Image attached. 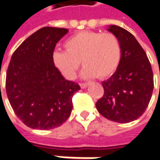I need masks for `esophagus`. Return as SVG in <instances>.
<instances>
[{
  "label": "esophagus",
  "instance_id": "obj_1",
  "mask_svg": "<svg viewBox=\"0 0 160 160\" xmlns=\"http://www.w3.org/2000/svg\"><path fill=\"white\" fill-rule=\"evenodd\" d=\"M80 86L81 88H86L89 86V83H80Z\"/></svg>",
  "mask_w": 160,
  "mask_h": 160
}]
</instances>
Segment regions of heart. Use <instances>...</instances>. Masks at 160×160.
<instances>
[{
    "label": "heart",
    "instance_id": "heart-1",
    "mask_svg": "<svg viewBox=\"0 0 160 160\" xmlns=\"http://www.w3.org/2000/svg\"><path fill=\"white\" fill-rule=\"evenodd\" d=\"M65 51L53 53V63L68 80H73L84 66V78L105 79L118 69L121 59V46L116 36L106 32L83 31L70 37L64 44Z\"/></svg>",
    "mask_w": 160,
    "mask_h": 160
}]
</instances>
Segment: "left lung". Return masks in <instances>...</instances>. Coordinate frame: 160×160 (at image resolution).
Listing matches in <instances>:
<instances>
[{
    "instance_id": "1",
    "label": "left lung",
    "mask_w": 160,
    "mask_h": 160,
    "mask_svg": "<svg viewBox=\"0 0 160 160\" xmlns=\"http://www.w3.org/2000/svg\"><path fill=\"white\" fill-rule=\"evenodd\" d=\"M107 30L119 41L121 59L116 72L102 81L104 94L96 106L104 118L128 123L141 117L151 101L154 87L152 65L128 31L118 25H110Z\"/></svg>"
}]
</instances>
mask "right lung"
<instances>
[{"mask_svg":"<svg viewBox=\"0 0 160 160\" xmlns=\"http://www.w3.org/2000/svg\"><path fill=\"white\" fill-rule=\"evenodd\" d=\"M67 29L42 27L13 53L6 75V92L16 115L27 127L48 130L69 118L72 98L80 86L65 80L53 63V52Z\"/></svg>","mask_w":160,"mask_h":160,"instance_id":"right-lung-1","label":"right lung"}]
</instances>
